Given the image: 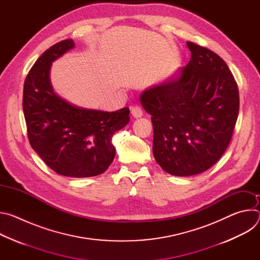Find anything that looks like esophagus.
<instances>
[{"instance_id": "esophagus-1", "label": "esophagus", "mask_w": 260, "mask_h": 260, "mask_svg": "<svg viewBox=\"0 0 260 260\" xmlns=\"http://www.w3.org/2000/svg\"><path fill=\"white\" fill-rule=\"evenodd\" d=\"M131 113L135 118H139V117H142L143 115V110L139 106H133L131 108Z\"/></svg>"}]
</instances>
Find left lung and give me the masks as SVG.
<instances>
[{
    "label": "left lung",
    "instance_id": "8db88e82",
    "mask_svg": "<svg viewBox=\"0 0 260 260\" xmlns=\"http://www.w3.org/2000/svg\"><path fill=\"white\" fill-rule=\"evenodd\" d=\"M189 62L145 89L140 102L153 124V155L173 176L201 174L229 147L238 119L237 82L215 52L187 42Z\"/></svg>",
    "mask_w": 260,
    "mask_h": 260
}]
</instances>
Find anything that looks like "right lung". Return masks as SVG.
<instances>
[{"label": "right lung", "instance_id": "1", "mask_svg": "<svg viewBox=\"0 0 260 260\" xmlns=\"http://www.w3.org/2000/svg\"><path fill=\"white\" fill-rule=\"evenodd\" d=\"M74 47V41L67 39L37 59L24 81L22 108L29 144L43 161L59 175L86 178L103 174L112 164V137L128 123L129 109H85L54 91L51 64Z\"/></svg>", "mask_w": 260, "mask_h": 260}]
</instances>
